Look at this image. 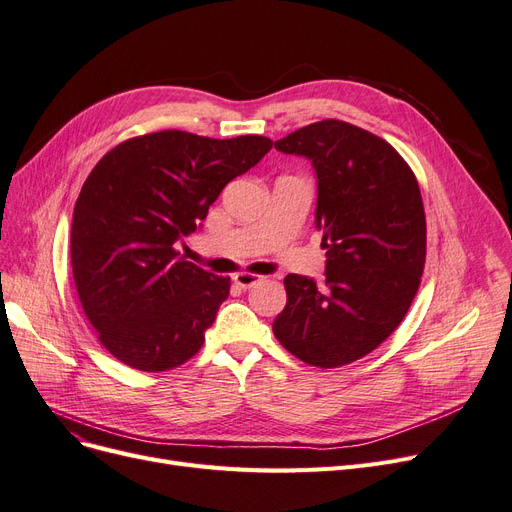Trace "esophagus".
Instances as JSON below:
<instances>
[{
  "label": "esophagus",
  "instance_id": "1",
  "mask_svg": "<svg viewBox=\"0 0 512 512\" xmlns=\"http://www.w3.org/2000/svg\"><path fill=\"white\" fill-rule=\"evenodd\" d=\"M232 280L240 286V288H251L253 284L261 282L263 276H257V274H251V272H238L232 276Z\"/></svg>",
  "mask_w": 512,
  "mask_h": 512
}]
</instances>
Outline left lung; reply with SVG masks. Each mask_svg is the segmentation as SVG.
I'll list each match as a JSON object with an SVG mask.
<instances>
[{
	"mask_svg": "<svg viewBox=\"0 0 512 512\" xmlns=\"http://www.w3.org/2000/svg\"><path fill=\"white\" fill-rule=\"evenodd\" d=\"M311 161L324 282L288 274L274 335L309 366L337 368L379 347L408 314L427 257L420 188L399 152L374 133L326 119L278 140Z\"/></svg>",
	"mask_w": 512,
	"mask_h": 512,
	"instance_id": "8db88e82",
	"label": "left lung"
}]
</instances>
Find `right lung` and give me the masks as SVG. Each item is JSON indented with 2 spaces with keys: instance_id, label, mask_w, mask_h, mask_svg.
<instances>
[{
  "instance_id": "obj_1",
  "label": "right lung",
  "mask_w": 512,
  "mask_h": 512,
  "mask_svg": "<svg viewBox=\"0 0 512 512\" xmlns=\"http://www.w3.org/2000/svg\"><path fill=\"white\" fill-rule=\"evenodd\" d=\"M272 144L167 129L121 142L87 175L73 211V278L87 320L119 362L163 372L203 347L230 278L186 261L175 244Z\"/></svg>"
}]
</instances>
